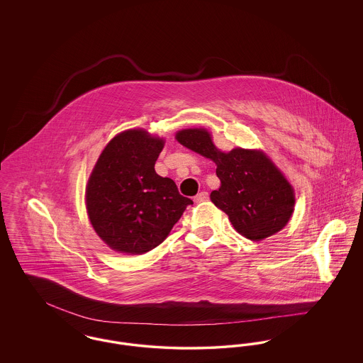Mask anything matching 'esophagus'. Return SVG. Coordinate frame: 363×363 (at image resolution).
<instances>
[{
	"mask_svg": "<svg viewBox=\"0 0 363 363\" xmlns=\"http://www.w3.org/2000/svg\"><path fill=\"white\" fill-rule=\"evenodd\" d=\"M208 199V193L207 191H200V193H197L196 196H194V203H201V201H204V200H207Z\"/></svg>",
	"mask_w": 363,
	"mask_h": 363,
	"instance_id": "esophagus-1",
	"label": "esophagus"
}]
</instances>
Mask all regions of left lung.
Returning <instances> with one entry per match:
<instances>
[{
  "label": "left lung",
  "instance_id": "left-lung-1",
  "mask_svg": "<svg viewBox=\"0 0 363 363\" xmlns=\"http://www.w3.org/2000/svg\"><path fill=\"white\" fill-rule=\"evenodd\" d=\"M175 138L216 163L220 188L211 193V201L245 238L261 241L289 223L295 204L293 186L262 151L222 152L204 128L179 130Z\"/></svg>",
  "mask_w": 363,
  "mask_h": 363
}]
</instances>
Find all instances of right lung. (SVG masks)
<instances>
[{
  "label": "right lung",
  "instance_id": "1",
  "mask_svg": "<svg viewBox=\"0 0 363 363\" xmlns=\"http://www.w3.org/2000/svg\"><path fill=\"white\" fill-rule=\"evenodd\" d=\"M163 145V138L144 129L125 130L106 145L91 173L86 189L89 222L116 252L152 250L193 204L172 178L156 174Z\"/></svg>",
  "mask_w": 363,
  "mask_h": 363
}]
</instances>
